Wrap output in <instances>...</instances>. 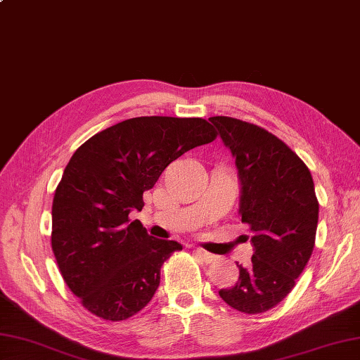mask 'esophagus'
<instances>
[{"mask_svg": "<svg viewBox=\"0 0 360 360\" xmlns=\"http://www.w3.org/2000/svg\"><path fill=\"white\" fill-rule=\"evenodd\" d=\"M195 253H196L200 259H202V261H204L205 264H212V262L216 261V256H214V255L205 252V250H202V248H195Z\"/></svg>", "mask_w": 360, "mask_h": 360, "instance_id": "obj_1", "label": "esophagus"}]
</instances>
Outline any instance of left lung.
<instances>
[{"instance_id":"obj_1","label":"left lung","mask_w":360,"mask_h":360,"mask_svg":"<svg viewBox=\"0 0 360 360\" xmlns=\"http://www.w3.org/2000/svg\"><path fill=\"white\" fill-rule=\"evenodd\" d=\"M208 121L235 158L239 214L253 245L252 264L236 262L239 279L219 296L238 311L264 313L287 297L310 261L319 219L314 182L302 160L270 131L229 116Z\"/></svg>"}]
</instances>
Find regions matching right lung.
<instances>
[{
    "mask_svg": "<svg viewBox=\"0 0 360 360\" xmlns=\"http://www.w3.org/2000/svg\"><path fill=\"white\" fill-rule=\"evenodd\" d=\"M214 138L205 120L141 116L96 133L73 153L53 198L52 250L90 313L124 321L152 300L164 261L182 245L150 236L129 214L142 210V195L167 165Z\"/></svg>",
    "mask_w": 360,
    "mask_h": 360,
    "instance_id": "obj_1",
    "label": "right lung"
}]
</instances>
